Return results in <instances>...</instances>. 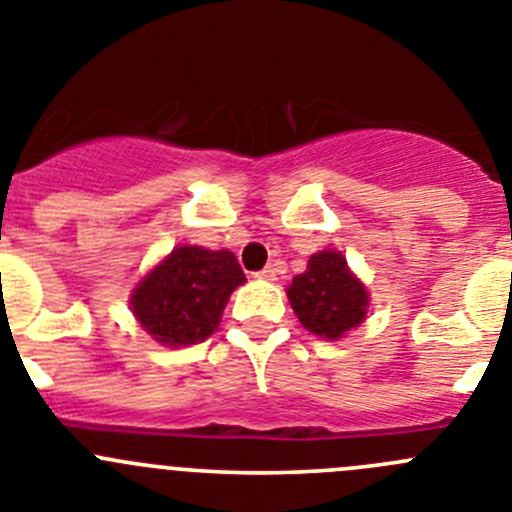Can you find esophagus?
Wrapping results in <instances>:
<instances>
[{
  "label": "esophagus",
  "mask_w": 512,
  "mask_h": 512,
  "mask_svg": "<svg viewBox=\"0 0 512 512\" xmlns=\"http://www.w3.org/2000/svg\"><path fill=\"white\" fill-rule=\"evenodd\" d=\"M257 278H260V280H267V283H272V280L278 278V270H275V267H272V265H267L265 270L257 272Z\"/></svg>",
  "instance_id": "obj_1"
}]
</instances>
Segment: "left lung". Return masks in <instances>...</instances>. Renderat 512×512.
Segmentation results:
<instances>
[{"mask_svg": "<svg viewBox=\"0 0 512 512\" xmlns=\"http://www.w3.org/2000/svg\"><path fill=\"white\" fill-rule=\"evenodd\" d=\"M288 300L303 328L328 341H338L356 328L369 308L364 283L348 270L346 257L338 250L315 252L308 270L290 283Z\"/></svg>", "mask_w": 512, "mask_h": 512, "instance_id": "left-lung-1", "label": "left lung"}]
</instances>
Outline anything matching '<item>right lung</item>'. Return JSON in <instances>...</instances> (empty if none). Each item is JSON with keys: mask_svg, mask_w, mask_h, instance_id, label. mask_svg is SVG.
<instances>
[{"mask_svg": "<svg viewBox=\"0 0 512 512\" xmlns=\"http://www.w3.org/2000/svg\"><path fill=\"white\" fill-rule=\"evenodd\" d=\"M242 283L245 272L232 252L181 245L138 283L131 310L159 343L191 346L217 331L229 295Z\"/></svg>", "mask_w": 512, "mask_h": 512, "instance_id": "add662e5", "label": "right lung"}]
</instances>
